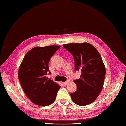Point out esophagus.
Listing matches in <instances>:
<instances>
[{
    "instance_id": "esophagus-1",
    "label": "esophagus",
    "mask_w": 126,
    "mask_h": 126,
    "mask_svg": "<svg viewBox=\"0 0 126 126\" xmlns=\"http://www.w3.org/2000/svg\"><path fill=\"white\" fill-rule=\"evenodd\" d=\"M69 81H67V82H63L62 83H63V86H66V85L68 84L69 83Z\"/></svg>"
}]
</instances>
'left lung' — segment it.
Segmentation results:
<instances>
[{
	"instance_id": "1",
	"label": "left lung",
	"mask_w": 126,
	"mask_h": 126,
	"mask_svg": "<svg viewBox=\"0 0 126 126\" xmlns=\"http://www.w3.org/2000/svg\"><path fill=\"white\" fill-rule=\"evenodd\" d=\"M63 47L73 55L75 70L81 71L80 78L74 80L77 90L71 93L72 101L80 106L91 104L99 95L103 87L105 67L101 55L88 43H69Z\"/></svg>"
}]
</instances>
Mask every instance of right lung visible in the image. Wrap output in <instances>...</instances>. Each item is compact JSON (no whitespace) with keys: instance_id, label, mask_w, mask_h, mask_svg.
I'll return each instance as SVG.
<instances>
[{"instance_id":"1","label":"right lung","mask_w":126,"mask_h":126,"mask_svg":"<svg viewBox=\"0 0 126 126\" xmlns=\"http://www.w3.org/2000/svg\"><path fill=\"white\" fill-rule=\"evenodd\" d=\"M60 47L52 45L34 47L25 55L19 67L21 87L29 99L36 105H51L60 88L57 83L46 77L50 59Z\"/></svg>"}]
</instances>
